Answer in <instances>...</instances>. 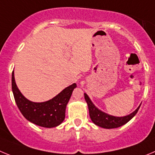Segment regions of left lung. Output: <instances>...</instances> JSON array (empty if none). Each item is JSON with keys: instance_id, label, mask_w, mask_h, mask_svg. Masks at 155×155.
<instances>
[{"instance_id": "8db88e82", "label": "left lung", "mask_w": 155, "mask_h": 155, "mask_svg": "<svg viewBox=\"0 0 155 155\" xmlns=\"http://www.w3.org/2000/svg\"><path fill=\"white\" fill-rule=\"evenodd\" d=\"M85 100L88 104L89 107V112H90V118L92 121L95 124L101 127L107 128V129H112V128H117L121 127L122 125L125 124L129 120L132 119L135 116V114L137 113L140 106H139L135 111H134L132 114L130 115L125 116V117H114V116L109 115V114H105L102 112L101 110H98L97 107L93 105L90 99L87 96V94H84Z\"/></svg>"}]
</instances>
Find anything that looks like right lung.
I'll return each instance as SVG.
<instances>
[{
    "label": "right lung",
    "instance_id": "add662e5",
    "mask_svg": "<svg viewBox=\"0 0 155 155\" xmlns=\"http://www.w3.org/2000/svg\"><path fill=\"white\" fill-rule=\"evenodd\" d=\"M12 86L15 103L22 115L38 126L50 128L59 125L65 119V107L76 84L73 83L64 89L53 99L43 103H34L24 97L16 86L14 71Z\"/></svg>",
    "mask_w": 155,
    "mask_h": 155
}]
</instances>
